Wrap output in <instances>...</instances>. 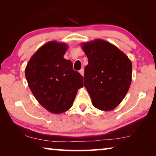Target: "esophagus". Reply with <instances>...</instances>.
<instances>
[{"label": "esophagus", "mask_w": 156, "mask_h": 156, "mask_svg": "<svg viewBox=\"0 0 156 156\" xmlns=\"http://www.w3.org/2000/svg\"><path fill=\"white\" fill-rule=\"evenodd\" d=\"M80 74L82 76H84V69H81L80 70Z\"/></svg>", "instance_id": "esophagus-1"}]
</instances>
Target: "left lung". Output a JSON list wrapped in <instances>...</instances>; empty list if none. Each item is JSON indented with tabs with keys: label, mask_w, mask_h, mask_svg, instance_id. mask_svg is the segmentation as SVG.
Wrapping results in <instances>:
<instances>
[{
	"label": "left lung",
	"mask_w": 156,
	"mask_h": 156,
	"mask_svg": "<svg viewBox=\"0 0 156 156\" xmlns=\"http://www.w3.org/2000/svg\"><path fill=\"white\" fill-rule=\"evenodd\" d=\"M88 58L84 84L94 107L112 111L122 101L132 79V63L114 44L97 39L82 44Z\"/></svg>",
	"instance_id": "left-lung-1"
}]
</instances>
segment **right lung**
I'll use <instances>...</instances> for the list:
<instances>
[{"label":"right lung","mask_w":156,"mask_h":156,"mask_svg":"<svg viewBox=\"0 0 156 156\" xmlns=\"http://www.w3.org/2000/svg\"><path fill=\"white\" fill-rule=\"evenodd\" d=\"M68 46L50 41L36 51L25 67V74L34 97L52 114H62L72 107L83 76L64 58Z\"/></svg>","instance_id":"add662e5"}]
</instances>
